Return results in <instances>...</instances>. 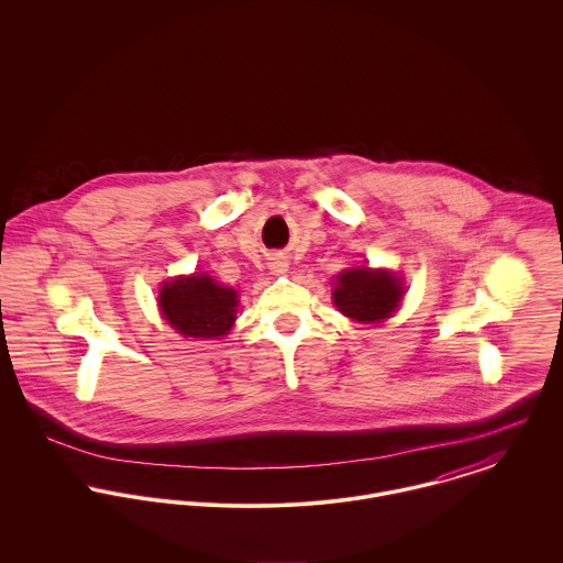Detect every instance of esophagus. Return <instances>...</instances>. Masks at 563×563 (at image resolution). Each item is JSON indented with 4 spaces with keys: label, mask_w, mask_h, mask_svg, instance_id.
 Segmentation results:
<instances>
[{
    "label": "esophagus",
    "mask_w": 563,
    "mask_h": 563,
    "mask_svg": "<svg viewBox=\"0 0 563 563\" xmlns=\"http://www.w3.org/2000/svg\"><path fill=\"white\" fill-rule=\"evenodd\" d=\"M271 271H273V273H277V275L286 273V271H288V264H286V260H284V257H279V255H275V257L271 260Z\"/></svg>",
    "instance_id": "1"
}]
</instances>
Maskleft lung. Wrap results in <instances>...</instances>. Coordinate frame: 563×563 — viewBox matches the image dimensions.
I'll return each instance as SVG.
<instances>
[{"mask_svg": "<svg viewBox=\"0 0 563 563\" xmlns=\"http://www.w3.org/2000/svg\"><path fill=\"white\" fill-rule=\"evenodd\" d=\"M401 282L384 271L353 268L338 277L333 290L335 308L360 322L388 319L401 301Z\"/></svg>", "mask_w": 563, "mask_h": 563, "instance_id": "left-lung-1", "label": "left lung"}]
</instances>
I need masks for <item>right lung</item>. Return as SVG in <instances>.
<instances>
[{
	"instance_id": "right-lung-1",
	"label": "right lung",
	"mask_w": 563,
	"mask_h": 563,
	"mask_svg": "<svg viewBox=\"0 0 563 563\" xmlns=\"http://www.w3.org/2000/svg\"><path fill=\"white\" fill-rule=\"evenodd\" d=\"M236 290L219 286L208 275L179 277L161 290L162 317L181 335L219 338L236 319Z\"/></svg>"
}]
</instances>
